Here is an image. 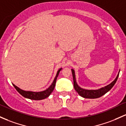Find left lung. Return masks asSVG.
Returning a JSON list of instances; mask_svg holds the SVG:
<instances>
[{"instance_id":"obj_1","label":"left lung","mask_w":126,"mask_h":126,"mask_svg":"<svg viewBox=\"0 0 126 126\" xmlns=\"http://www.w3.org/2000/svg\"><path fill=\"white\" fill-rule=\"evenodd\" d=\"M71 70L72 73L73 79H74V87L75 90H76V92L78 93L79 96L82 97L87 98V99H96V98L100 97L104 95L108 92H109L113 87L115 84L116 81H117V79L118 78V75H119L120 73L119 71L117 77H116L115 79L111 83L109 84V85H106L105 87H102L100 89L98 90H86L80 87L78 84H77V81H76L75 70L73 69H72Z\"/></svg>"}]
</instances>
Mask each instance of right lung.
<instances>
[{"mask_svg":"<svg viewBox=\"0 0 126 126\" xmlns=\"http://www.w3.org/2000/svg\"><path fill=\"white\" fill-rule=\"evenodd\" d=\"M62 69V68H60V69L57 72V74L56 75V77L54 78L53 82L51 84V85L48 87L47 89H46L45 90L42 91V92H32V91H25L23 90H21V88L18 87L17 86H16V85H14V84H12L13 86L15 88L16 90L20 94L21 96H23L24 97L27 98V99H31V100H42V99H45V98L48 97L49 95L51 94V93L52 92V91L54 90L55 87V85H56V82L57 78L58 75H59V72Z\"/></svg>","mask_w":126,"mask_h":126,"instance_id":"add662e5","label":"right lung"}]
</instances>
